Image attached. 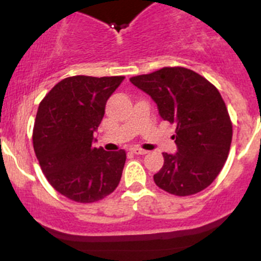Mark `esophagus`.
<instances>
[{"label":"esophagus","mask_w":261,"mask_h":261,"mask_svg":"<svg viewBox=\"0 0 261 261\" xmlns=\"http://www.w3.org/2000/svg\"><path fill=\"white\" fill-rule=\"evenodd\" d=\"M131 151H133L134 154H136V155H145V154H147L146 150L140 149V147H133V149H131Z\"/></svg>","instance_id":"1"}]
</instances>
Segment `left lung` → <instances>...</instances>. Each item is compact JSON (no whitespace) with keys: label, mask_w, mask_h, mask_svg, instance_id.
<instances>
[{"label":"left lung","mask_w":261,"mask_h":261,"mask_svg":"<svg viewBox=\"0 0 261 261\" xmlns=\"http://www.w3.org/2000/svg\"><path fill=\"white\" fill-rule=\"evenodd\" d=\"M156 103L160 117L175 125V154L163 152L164 164L154 174L159 188L191 196L210 186L223 168L232 140L227 109L213 84L181 67L163 68L130 78Z\"/></svg>","instance_id":"1"}]
</instances>
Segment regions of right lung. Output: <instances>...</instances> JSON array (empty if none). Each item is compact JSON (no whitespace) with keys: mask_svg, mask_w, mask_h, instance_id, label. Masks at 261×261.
Returning <instances> with one entry per match:
<instances>
[{"mask_svg":"<svg viewBox=\"0 0 261 261\" xmlns=\"http://www.w3.org/2000/svg\"><path fill=\"white\" fill-rule=\"evenodd\" d=\"M125 77L74 75L55 84L39 105L33 143L46 179L72 201L92 203L118 186L125 150L94 147L107 99Z\"/></svg>","mask_w":261,"mask_h":261,"instance_id":"right-lung-1","label":"right lung"}]
</instances>
